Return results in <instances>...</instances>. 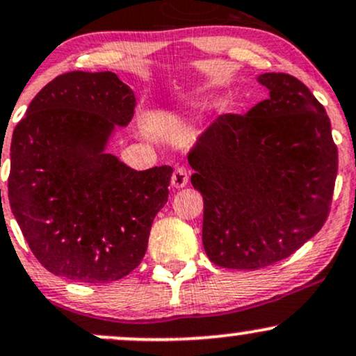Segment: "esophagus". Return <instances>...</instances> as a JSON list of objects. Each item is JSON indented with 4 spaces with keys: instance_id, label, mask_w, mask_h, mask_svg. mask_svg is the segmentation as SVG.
<instances>
[{
    "instance_id": "34e87169",
    "label": "esophagus",
    "mask_w": 356,
    "mask_h": 356,
    "mask_svg": "<svg viewBox=\"0 0 356 356\" xmlns=\"http://www.w3.org/2000/svg\"><path fill=\"white\" fill-rule=\"evenodd\" d=\"M170 182L175 189L187 186V182H189V172H187L186 167H181V165L175 167V170L172 172Z\"/></svg>"
}]
</instances>
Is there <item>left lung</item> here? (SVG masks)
Here are the masks:
<instances>
[{
  "label": "left lung",
  "mask_w": 356,
  "mask_h": 356,
  "mask_svg": "<svg viewBox=\"0 0 356 356\" xmlns=\"http://www.w3.org/2000/svg\"><path fill=\"white\" fill-rule=\"evenodd\" d=\"M270 97L226 113L189 154L204 199L202 245L218 267L257 270L291 257L327 220L338 148L326 109L294 76L261 74Z\"/></svg>",
  "instance_id": "obj_1"
}]
</instances>
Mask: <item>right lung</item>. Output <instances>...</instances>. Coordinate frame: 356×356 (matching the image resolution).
Masks as SVG:
<instances>
[{
	"instance_id": "right-lung-1",
	"label": "right lung",
	"mask_w": 356,
	"mask_h": 356,
	"mask_svg": "<svg viewBox=\"0 0 356 356\" xmlns=\"http://www.w3.org/2000/svg\"><path fill=\"white\" fill-rule=\"evenodd\" d=\"M135 103L115 72L72 70L50 81L15 127L10 206L35 259L56 275L113 282L145 255L172 167L136 172L103 154Z\"/></svg>"
}]
</instances>
